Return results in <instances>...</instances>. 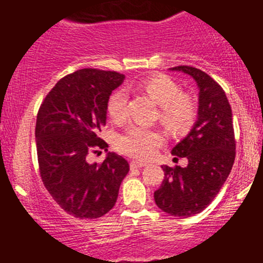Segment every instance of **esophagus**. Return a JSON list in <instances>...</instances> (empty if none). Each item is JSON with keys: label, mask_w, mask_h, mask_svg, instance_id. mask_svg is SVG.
Masks as SVG:
<instances>
[{"label": "esophagus", "mask_w": 263, "mask_h": 263, "mask_svg": "<svg viewBox=\"0 0 263 263\" xmlns=\"http://www.w3.org/2000/svg\"><path fill=\"white\" fill-rule=\"evenodd\" d=\"M145 165H146V164H145V163H142V161H131V164H129V166H131V169L144 168Z\"/></svg>", "instance_id": "esophagus-1"}]
</instances>
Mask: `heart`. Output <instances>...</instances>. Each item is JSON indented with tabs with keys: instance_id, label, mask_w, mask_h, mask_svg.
<instances>
[{
	"instance_id": "heart-1",
	"label": "heart",
	"mask_w": 263,
	"mask_h": 263,
	"mask_svg": "<svg viewBox=\"0 0 263 263\" xmlns=\"http://www.w3.org/2000/svg\"><path fill=\"white\" fill-rule=\"evenodd\" d=\"M141 89L160 107V123L172 134H182L192 126L196 118V104L190 97L181 94V89L171 78L156 75L141 82ZM108 115L121 123L127 118V95L117 90L108 99ZM164 137L158 129L131 126L117 140V147L124 155L147 160L163 145Z\"/></svg>"
}]
</instances>
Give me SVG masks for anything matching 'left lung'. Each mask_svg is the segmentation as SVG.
Returning a JSON list of instances; mask_svg holds the SVG:
<instances>
[{
	"label": "left lung",
	"mask_w": 263,
	"mask_h": 263,
	"mask_svg": "<svg viewBox=\"0 0 263 263\" xmlns=\"http://www.w3.org/2000/svg\"><path fill=\"white\" fill-rule=\"evenodd\" d=\"M169 70L190 75L197 84V121L172 150L173 155L187 158L188 165L161 166L164 181L154 200L164 213L190 217L210 205L229 177L235 159L233 115L224 90L208 73L191 66Z\"/></svg>",
	"instance_id": "left-lung-1"
}]
</instances>
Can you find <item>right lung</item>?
I'll return each mask as SVG.
<instances>
[{
  "label": "right lung",
  "instance_id": "obj_1",
  "mask_svg": "<svg viewBox=\"0 0 263 263\" xmlns=\"http://www.w3.org/2000/svg\"><path fill=\"white\" fill-rule=\"evenodd\" d=\"M123 80L115 71L82 68L54 85L36 116L42 181L53 200L79 219H97L112 210L129 171L126 159L115 153L102 164L86 160L89 151L108 147L99 132L107 122L108 99Z\"/></svg>",
  "mask_w": 263,
  "mask_h": 263
}]
</instances>
